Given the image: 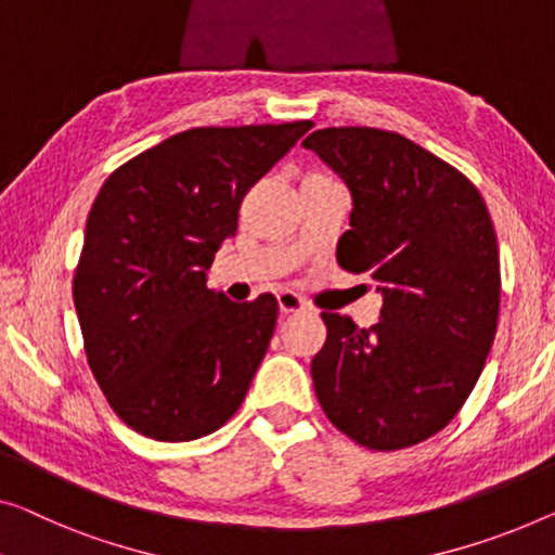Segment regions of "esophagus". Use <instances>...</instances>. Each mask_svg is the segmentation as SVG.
Listing matches in <instances>:
<instances>
[{"instance_id": "34e87169", "label": "esophagus", "mask_w": 555, "mask_h": 555, "mask_svg": "<svg viewBox=\"0 0 555 555\" xmlns=\"http://www.w3.org/2000/svg\"><path fill=\"white\" fill-rule=\"evenodd\" d=\"M276 301H279V311L284 313V317H288V313H299V311L306 309L301 296H296L294 292H281L276 296Z\"/></svg>"}]
</instances>
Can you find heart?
<instances>
[{
  "label": "heart",
  "instance_id": "b5f03b06",
  "mask_svg": "<svg viewBox=\"0 0 555 555\" xmlns=\"http://www.w3.org/2000/svg\"><path fill=\"white\" fill-rule=\"evenodd\" d=\"M309 177H326V173H309Z\"/></svg>",
  "mask_w": 555,
  "mask_h": 555
}]
</instances>
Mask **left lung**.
<instances>
[{
    "mask_svg": "<svg viewBox=\"0 0 555 555\" xmlns=\"http://www.w3.org/2000/svg\"><path fill=\"white\" fill-rule=\"evenodd\" d=\"M304 146L351 192L336 261L384 296L371 328L321 313L317 399L366 449H406L456 416L491 351L501 263L489 209L459 169L393 131L331 127Z\"/></svg>",
    "mask_w": 555,
    "mask_h": 555,
    "instance_id": "1",
    "label": "left lung"
}]
</instances>
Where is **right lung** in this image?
<instances>
[{
  "label": "right lung",
  "mask_w": 555,
  "mask_h": 555,
  "mask_svg": "<svg viewBox=\"0 0 555 555\" xmlns=\"http://www.w3.org/2000/svg\"><path fill=\"white\" fill-rule=\"evenodd\" d=\"M313 127H198L109 173L89 211L74 306L89 369L124 424L194 441L242 406L274 336L271 294L206 288L246 192Z\"/></svg>",
  "instance_id": "add662e5"
}]
</instances>
